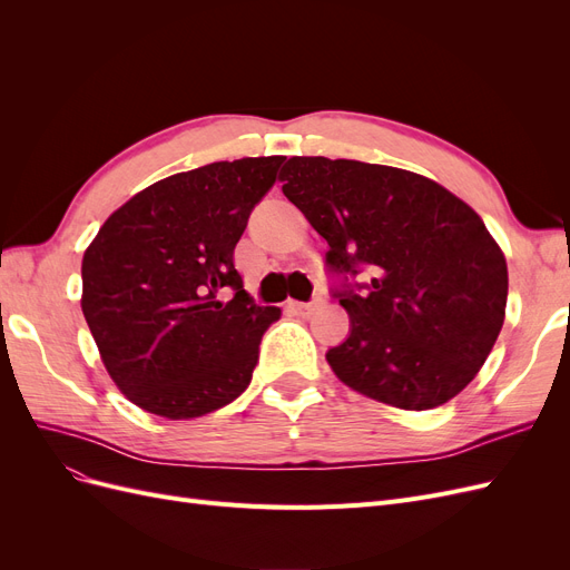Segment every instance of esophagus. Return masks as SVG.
Returning <instances> with one entry per match:
<instances>
[{
	"mask_svg": "<svg viewBox=\"0 0 570 570\" xmlns=\"http://www.w3.org/2000/svg\"><path fill=\"white\" fill-rule=\"evenodd\" d=\"M318 304H321V297H316L314 302H289L287 308H289L292 314H297V316H312L316 308H318Z\"/></svg>",
	"mask_w": 570,
	"mask_h": 570,
	"instance_id": "1",
	"label": "esophagus"
}]
</instances>
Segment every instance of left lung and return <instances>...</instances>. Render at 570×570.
I'll return each instance as SVG.
<instances>
[{
    "mask_svg": "<svg viewBox=\"0 0 570 570\" xmlns=\"http://www.w3.org/2000/svg\"><path fill=\"white\" fill-rule=\"evenodd\" d=\"M281 180L327 239L331 295L350 314L347 340L325 352L335 375L409 411L450 402L504 323L507 258L482 218L404 168L292 157Z\"/></svg>",
    "mask_w": 570,
    "mask_h": 570,
    "instance_id": "obj_1",
    "label": "left lung"
}]
</instances>
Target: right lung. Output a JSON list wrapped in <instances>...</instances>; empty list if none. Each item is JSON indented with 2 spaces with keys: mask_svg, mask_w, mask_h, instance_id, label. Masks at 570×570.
I'll return each instance as SVG.
<instances>
[{
  "mask_svg": "<svg viewBox=\"0 0 570 570\" xmlns=\"http://www.w3.org/2000/svg\"><path fill=\"white\" fill-rule=\"evenodd\" d=\"M285 157L206 164L137 193L82 256V314L132 404L197 419L252 383L278 306H258L233 254Z\"/></svg>",
  "mask_w": 570,
  "mask_h": 570,
  "instance_id": "1",
  "label": "right lung"
}]
</instances>
